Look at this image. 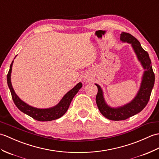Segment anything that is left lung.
<instances>
[{
	"label": "left lung",
	"instance_id": "obj_1",
	"mask_svg": "<svg viewBox=\"0 0 159 159\" xmlns=\"http://www.w3.org/2000/svg\"><path fill=\"white\" fill-rule=\"evenodd\" d=\"M120 40L131 44L139 61L141 62L146 71L143 73L141 87L135 98L128 104L119 108H110L107 105L103 97L101 87L95 84L98 87V93L95 100L98 109L103 116L112 120H126L141 112L149 101L155 79L149 55L142 47L138 40L129 33L123 32L120 34Z\"/></svg>",
	"mask_w": 159,
	"mask_h": 159
}]
</instances>
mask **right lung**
Returning a JSON list of instances; mask_svg holds the SVG:
<instances>
[{
  "instance_id": "1",
  "label": "right lung",
  "mask_w": 159,
  "mask_h": 159,
  "mask_svg": "<svg viewBox=\"0 0 159 159\" xmlns=\"http://www.w3.org/2000/svg\"><path fill=\"white\" fill-rule=\"evenodd\" d=\"M13 62V61L11 64L10 69L7 76V84H8L11 93L13 100L18 109L20 110L22 112L28 114V116L33 118V119L36 120L50 121L57 119L62 116L68 110L73 98L78 93L80 89L82 87V83H79L77 84L72 89L68 91L64 95V98L61 99V100L57 105L53 107V108L47 109H39L34 108V107L29 106L23 101H21L19 97L16 95V93H15L11 82V73Z\"/></svg>"
}]
</instances>
